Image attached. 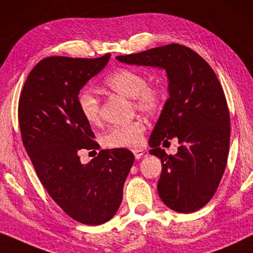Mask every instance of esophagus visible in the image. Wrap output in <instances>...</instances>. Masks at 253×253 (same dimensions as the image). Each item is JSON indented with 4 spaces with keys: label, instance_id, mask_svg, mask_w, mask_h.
Listing matches in <instances>:
<instances>
[{
    "label": "esophagus",
    "instance_id": "obj_1",
    "mask_svg": "<svg viewBox=\"0 0 253 253\" xmlns=\"http://www.w3.org/2000/svg\"><path fill=\"white\" fill-rule=\"evenodd\" d=\"M133 152H134V156H135V158H136V159H140L144 154L143 150H134Z\"/></svg>",
    "mask_w": 253,
    "mask_h": 253
}]
</instances>
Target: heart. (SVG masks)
<instances>
[{
	"mask_svg": "<svg viewBox=\"0 0 253 253\" xmlns=\"http://www.w3.org/2000/svg\"><path fill=\"white\" fill-rule=\"evenodd\" d=\"M105 86L117 94L133 99L138 111L155 115L161 111L166 102V94L162 87L149 84L145 74L134 69H120L106 78ZM81 116L90 125L101 122V102L94 91L84 88L78 97ZM145 125L142 120H135L125 125L113 126L103 136L108 148H137L143 140Z\"/></svg>",
	"mask_w": 253,
	"mask_h": 253,
	"instance_id": "obj_1",
	"label": "heart"
}]
</instances>
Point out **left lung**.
I'll return each instance as SVG.
<instances>
[{"label": "left lung", "instance_id": "1", "mask_svg": "<svg viewBox=\"0 0 253 253\" xmlns=\"http://www.w3.org/2000/svg\"><path fill=\"white\" fill-rule=\"evenodd\" d=\"M117 59L166 70L169 97L149 140V152L161 158L157 188L165 205L180 213L197 211L218 189L229 150V110L214 71L196 51L177 43ZM173 137L180 143L174 156L159 148Z\"/></svg>", "mask_w": 253, "mask_h": 253}]
</instances>
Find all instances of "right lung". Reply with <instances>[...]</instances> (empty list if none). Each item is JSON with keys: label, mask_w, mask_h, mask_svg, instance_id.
Here are the masks:
<instances>
[{"label": "right lung", "mask_w": 253, "mask_h": 253, "mask_svg": "<svg viewBox=\"0 0 253 253\" xmlns=\"http://www.w3.org/2000/svg\"><path fill=\"white\" fill-rule=\"evenodd\" d=\"M110 56L40 60L18 103L21 140L41 183L67 215L90 226L109 221L118 211L134 163L131 151L123 148L101 150L88 164L80 162V150H98L99 145L81 116L79 91Z\"/></svg>", "instance_id": "add662e5"}]
</instances>
